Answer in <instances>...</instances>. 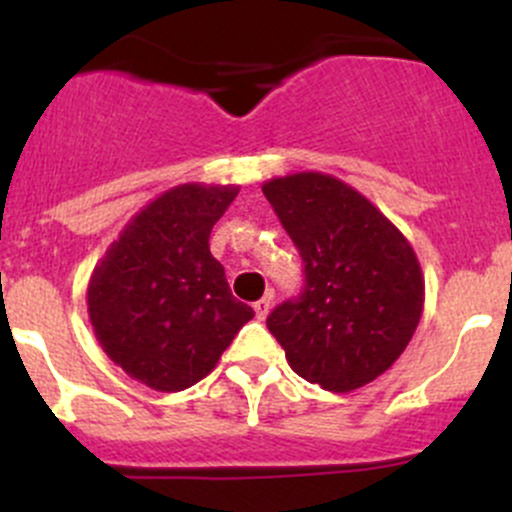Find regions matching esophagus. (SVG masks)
<instances>
[{
	"label": "esophagus",
	"mask_w": 512,
	"mask_h": 512,
	"mask_svg": "<svg viewBox=\"0 0 512 512\" xmlns=\"http://www.w3.org/2000/svg\"><path fill=\"white\" fill-rule=\"evenodd\" d=\"M252 307H255V314H257V319H265L267 314H270V309H272V297H270V294H267V297L257 299V302L252 304Z\"/></svg>",
	"instance_id": "obj_1"
}]
</instances>
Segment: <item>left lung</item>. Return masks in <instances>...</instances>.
Instances as JSON below:
<instances>
[{"label": "left lung", "instance_id": "8db88e82", "mask_svg": "<svg viewBox=\"0 0 512 512\" xmlns=\"http://www.w3.org/2000/svg\"><path fill=\"white\" fill-rule=\"evenodd\" d=\"M262 193L304 262L302 292L272 309L267 329L309 384L334 394L369 384L399 359L421 319L414 247L332 175L272 178Z\"/></svg>", "mask_w": 512, "mask_h": 512}]
</instances>
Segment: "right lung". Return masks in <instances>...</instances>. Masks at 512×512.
Masks as SVG:
<instances>
[{
	"mask_svg": "<svg viewBox=\"0 0 512 512\" xmlns=\"http://www.w3.org/2000/svg\"><path fill=\"white\" fill-rule=\"evenodd\" d=\"M237 185L165 190L123 227L89 282V317L103 352L131 379L183 391L218 364L252 307L232 297L210 255V230Z\"/></svg>",
	"mask_w": 512,
	"mask_h": 512,
	"instance_id": "1",
	"label": "right lung"
}]
</instances>
